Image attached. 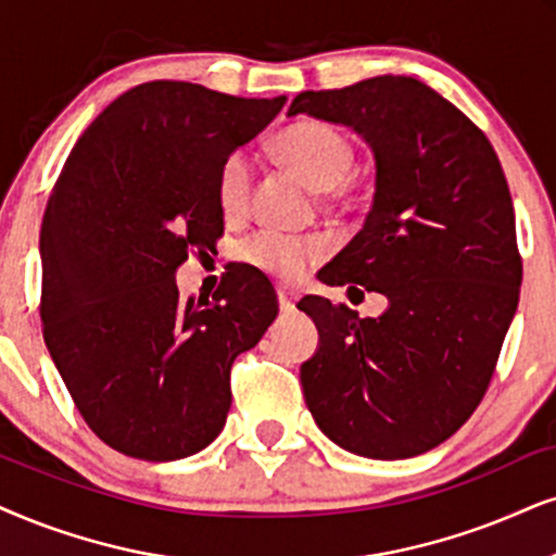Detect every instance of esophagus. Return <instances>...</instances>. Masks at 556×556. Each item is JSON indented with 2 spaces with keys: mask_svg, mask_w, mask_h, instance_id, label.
<instances>
[{
  "mask_svg": "<svg viewBox=\"0 0 556 556\" xmlns=\"http://www.w3.org/2000/svg\"><path fill=\"white\" fill-rule=\"evenodd\" d=\"M277 298H279V307H282L285 313H290V311H294V302L300 300V292L292 290V287L279 285L277 287Z\"/></svg>",
  "mask_w": 556,
  "mask_h": 556,
  "instance_id": "34e87169",
  "label": "esophagus"
}]
</instances>
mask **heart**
I'll return each mask as SVG.
<instances>
[{
  "instance_id": "heart-1",
  "label": "heart",
  "mask_w": 556,
  "mask_h": 556,
  "mask_svg": "<svg viewBox=\"0 0 556 556\" xmlns=\"http://www.w3.org/2000/svg\"><path fill=\"white\" fill-rule=\"evenodd\" d=\"M277 156L318 192H330L349 179L354 166V143L346 132L323 121H300L277 136ZM254 164L249 153L233 151L217 168V202L226 217H241L249 210ZM241 258L266 274L282 279L300 277L307 266L328 254L320 236H292L279 230H258L241 243Z\"/></svg>"
}]
</instances>
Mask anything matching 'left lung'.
<instances>
[{"label": "left lung", "mask_w": 556, "mask_h": 556, "mask_svg": "<svg viewBox=\"0 0 556 556\" xmlns=\"http://www.w3.org/2000/svg\"><path fill=\"white\" fill-rule=\"evenodd\" d=\"M354 128L375 153L364 228L320 282L379 292L359 318L307 294L320 346L300 367L305 403L333 444L407 459L459 431L488 392L521 290L516 215L484 132L413 76L302 91L287 115ZM364 294V292H362Z\"/></svg>", "instance_id": "left-lung-1"}]
</instances>
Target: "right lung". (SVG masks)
I'll list each match as a JSON object with an SVG mask.
<instances>
[{
  "label": "right lung",
  "instance_id": "add662e5",
  "mask_svg": "<svg viewBox=\"0 0 556 556\" xmlns=\"http://www.w3.org/2000/svg\"><path fill=\"white\" fill-rule=\"evenodd\" d=\"M285 102L140 84L61 168L40 228L43 339L81 418L115 452L185 459L226 426L230 367L277 318V294L254 266H236L213 300H181L174 274L223 236V159Z\"/></svg>",
  "mask_w": 556,
  "mask_h": 556
}]
</instances>
